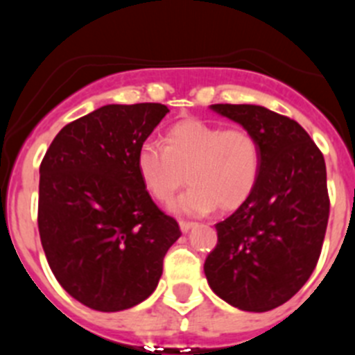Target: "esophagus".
<instances>
[{
    "label": "esophagus",
    "mask_w": 355,
    "mask_h": 355,
    "mask_svg": "<svg viewBox=\"0 0 355 355\" xmlns=\"http://www.w3.org/2000/svg\"><path fill=\"white\" fill-rule=\"evenodd\" d=\"M178 225H180V230L182 232H184V234H185V232H189V230H191V228L192 227H194V221H187V220H180V221H178Z\"/></svg>",
    "instance_id": "esophagus-1"
}]
</instances>
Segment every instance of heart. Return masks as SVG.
<instances>
[{
	"label": "heart",
	"mask_w": 355,
	"mask_h": 355,
	"mask_svg": "<svg viewBox=\"0 0 355 355\" xmlns=\"http://www.w3.org/2000/svg\"><path fill=\"white\" fill-rule=\"evenodd\" d=\"M261 166L263 151L252 132L199 118L168 128L164 148L142 142L135 156L142 187L156 202L168 204L185 182L192 184L173 206L187 214L239 209L256 191Z\"/></svg>",
	"instance_id": "heart-1"
}]
</instances>
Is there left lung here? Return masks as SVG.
I'll return each instance as SVG.
<instances>
[{
  "label": "left lung",
  "instance_id": "8db88e82",
  "mask_svg": "<svg viewBox=\"0 0 355 355\" xmlns=\"http://www.w3.org/2000/svg\"><path fill=\"white\" fill-rule=\"evenodd\" d=\"M252 132L263 151L259 184L216 223L204 261L209 287L242 311L264 313L292 299L316 268L330 216L327 166L292 118L256 105H211Z\"/></svg>",
  "mask_w": 355,
  "mask_h": 355
}]
</instances>
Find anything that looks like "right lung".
Wrapping results in <instances>:
<instances>
[{
	"label": "right lung",
	"mask_w": 355,
	"mask_h": 355,
	"mask_svg": "<svg viewBox=\"0 0 355 355\" xmlns=\"http://www.w3.org/2000/svg\"><path fill=\"white\" fill-rule=\"evenodd\" d=\"M108 105L65 125L39 168L37 227L58 284L91 309L137 306L157 287L182 232L142 187L137 149L168 113Z\"/></svg>",
	"instance_id": "add662e5"
}]
</instances>
